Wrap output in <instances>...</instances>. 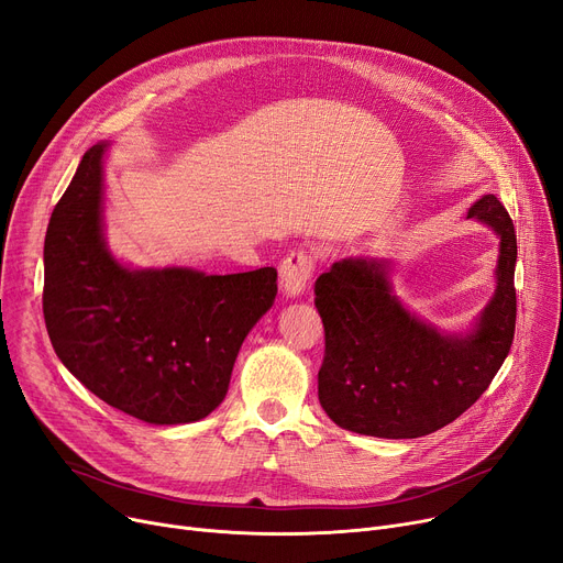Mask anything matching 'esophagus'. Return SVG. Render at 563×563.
Listing matches in <instances>:
<instances>
[{
	"mask_svg": "<svg viewBox=\"0 0 563 563\" xmlns=\"http://www.w3.org/2000/svg\"><path fill=\"white\" fill-rule=\"evenodd\" d=\"M314 272V257L308 251H291L280 264V289L287 299H297Z\"/></svg>",
	"mask_w": 563,
	"mask_h": 563,
	"instance_id": "34e87169",
	"label": "esophagus"
}]
</instances>
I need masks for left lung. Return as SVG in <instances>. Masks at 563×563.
Wrapping results in <instances>:
<instances>
[{
    "instance_id": "obj_1",
    "label": "left lung",
    "mask_w": 563,
    "mask_h": 563,
    "mask_svg": "<svg viewBox=\"0 0 563 563\" xmlns=\"http://www.w3.org/2000/svg\"><path fill=\"white\" fill-rule=\"evenodd\" d=\"M499 236L495 294L467 331H438L395 294L388 260L344 257L314 283L327 333L319 404L342 429L420 438L475 404L509 356L516 331V230L493 194L467 210Z\"/></svg>"
}]
</instances>
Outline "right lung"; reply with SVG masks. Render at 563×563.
<instances>
[{"mask_svg": "<svg viewBox=\"0 0 563 563\" xmlns=\"http://www.w3.org/2000/svg\"><path fill=\"white\" fill-rule=\"evenodd\" d=\"M84 153L45 234L43 314L68 372L147 424H189L225 399L236 353L276 299V269H132L104 240V155Z\"/></svg>", "mask_w": 563, "mask_h": 563, "instance_id": "1", "label": "right lung"}]
</instances>
